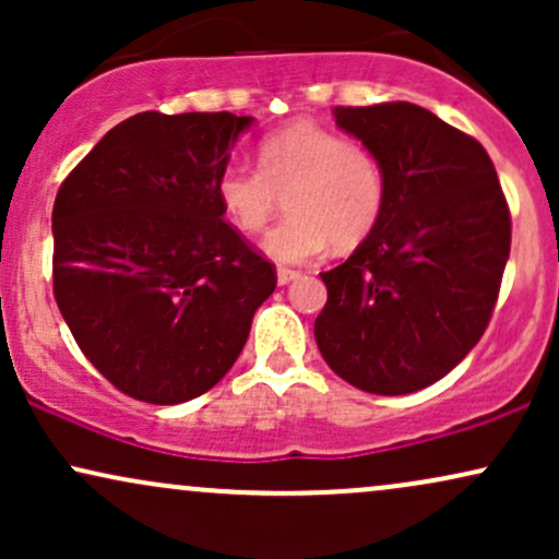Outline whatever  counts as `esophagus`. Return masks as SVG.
Listing matches in <instances>:
<instances>
[{
  "label": "esophagus",
  "mask_w": 559,
  "mask_h": 559,
  "mask_svg": "<svg viewBox=\"0 0 559 559\" xmlns=\"http://www.w3.org/2000/svg\"><path fill=\"white\" fill-rule=\"evenodd\" d=\"M278 284L281 286H286V284H292V281H297L299 278V271H292V267H278Z\"/></svg>",
  "instance_id": "esophagus-1"
}]
</instances>
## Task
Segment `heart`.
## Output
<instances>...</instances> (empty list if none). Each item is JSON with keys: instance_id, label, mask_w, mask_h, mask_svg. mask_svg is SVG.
<instances>
[{"instance_id": "b5f03b06", "label": "heart", "mask_w": 559, "mask_h": 559, "mask_svg": "<svg viewBox=\"0 0 559 559\" xmlns=\"http://www.w3.org/2000/svg\"><path fill=\"white\" fill-rule=\"evenodd\" d=\"M215 194L243 234L271 223L286 197L288 217L262 241L281 265H299L325 249H352L368 239L386 207V170L373 152L342 133L294 123L258 146V170L226 165Z\"/></svg>"}]
</instances>
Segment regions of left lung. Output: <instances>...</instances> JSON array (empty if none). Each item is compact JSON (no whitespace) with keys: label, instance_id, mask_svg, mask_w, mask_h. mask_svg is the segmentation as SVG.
Returning <instances> with one entry per match:
<instances>
[{"label":"left lung","instance_id":"left-lung-1","mask_svg":"<svg viewBox=\"0 0 559 559\" xmlns=\"http://www.w3.org/2000/svg\"><path fill=\"white\" fill-rule=\"evenodd\" d=\"M386 170V207L352 258L320 273L316 342L368 394L431 386L489 325L510 258V210L484 146L409 102L336 107Z\"/></svg>","mask_w":559,"mask_h":559}]
</instances>
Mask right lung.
<instances>
[{
  "instance_id": "obj_1",
  "label": "right lung",
  "mask_w": 559,
  "mask_h": 559,
  "mask_svg": "<svg viewBox=\"0 0 559 559\" xmlns=\"http://www.w3.org/2000/svg\"><path fill=\"white\" fill-rule=\"evenodd\" d=\"M249 126L234 112H139L57 191V307L88 362L133 400L213 389L273 294L275 265L223 221L215 194Z\"/></svg>"
}]
</instances>
